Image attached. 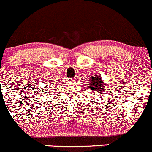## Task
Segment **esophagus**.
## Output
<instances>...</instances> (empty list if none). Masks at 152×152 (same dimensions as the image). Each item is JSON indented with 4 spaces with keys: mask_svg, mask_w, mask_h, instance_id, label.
<instances>
[{
    "mask_svg": "<svg viewBox=\"0 0 152 152\" xmlns=\"http://www.w3.org/2000/svg\"><path fill=\"white\" fill-rule=\"evenodd\" d=\"M78 79H79V78H78V76H75V77H73L72 79H73V81H76V80H78Z\"/></svg>",
    "mask_w": 152,
    "mask_h": 152,
    "instance_id": "34e87169",
    "label": "esophagus"
}]
</instances>
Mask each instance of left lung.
<instances>
[{
  "mask_svg": "<svg viewBox=\"0 0 152 152\" xmlns=\"http://www.w3.org/2000/svg\"><path fill=\"white\" fill-rule=\"evenodd\" d=\"M88 83L89 84H88V86L91 91L93 92L94 94H100L98 93L103 94V91H105L104 82L98 75H95L94 76V77H92V79H90Z\"/></svg>",
  "mask_w": 152,
  "mask_h": 152,
  "instance_id": "obj_1",
  "label": "left lung"
}]
</instances>
